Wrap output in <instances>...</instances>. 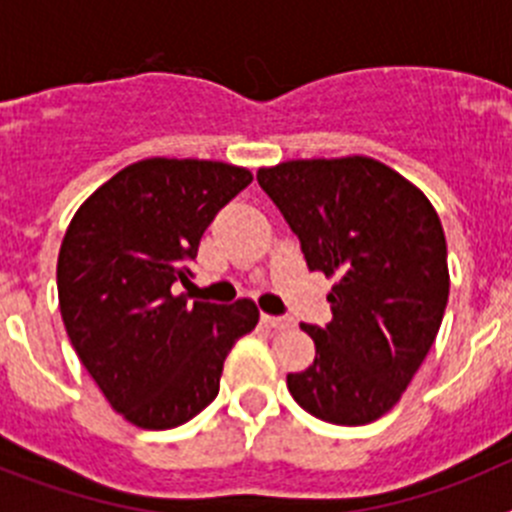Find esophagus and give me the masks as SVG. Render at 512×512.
<instances>
[{
    "instance_id": "esophagus-1",
    "label": "esophagus",
    "mask_w": 512,
    "mask_h": 512,
    "mask_svg": "<svg viewBox=\"0 0 512 512\" xmlns=\"http://www.w3.org/2000/svg\"><path fill=\"white\" fill-rule=\"evenodd\" d=\"M261 323L269 325V328L282 330V328H289V325H292V320H289V318H279V315H261Z\"/></svg>"
}]
</instances>
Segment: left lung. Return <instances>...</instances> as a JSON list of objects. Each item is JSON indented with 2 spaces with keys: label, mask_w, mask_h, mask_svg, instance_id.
<instances>
[{
  "label": "left lung",
  "mask_w": 512,
  "mask_h": 512,
  "mask_svg": "<svg viewBox=\"0 0 512 512\" xmlns=\"http://www.w3.org/2000/svg\"><path fill=\"white\" fill-rule=\"evenodd\" d=\"M312 271L336 284L315 361L287 374L302 410L336 425L390 413L431 351L449 302L446 235L423 192L369 156L297 158L259 169Z\"/></svg>",
  "instance_id": "left-lung-1"
}]
</instances>
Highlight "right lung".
Listing matches in <instances>:
<instances>
[{
  "label": "right lung",
  "mask_w": 512,
  "mask_h": 512,
  "mask_svg": "<svg viewBox=\"0 0 512 512\" xmlns=\"http://www.w3.org/2000/svg\"><path fill=\"white\" fill-rule=\"evenodd\" d=\"M243 166L143 158L71 217L58 251V305L71 346L112 410L146 431L187 423L220 390L225 356L259 323L251 300L174 295L220 207L251 184Z\"/></svg>",
  "instance_id": "add662e5"
}]
</instances>
